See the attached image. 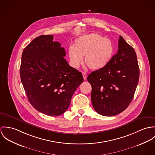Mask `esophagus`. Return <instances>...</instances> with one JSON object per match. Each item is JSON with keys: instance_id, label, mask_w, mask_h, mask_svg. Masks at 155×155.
<instances>
[{"instance_id": "obj_1", "label": "esophagus", "mask_w": 155, "mask_h": 155, "mask_svg": "<svg viewBox=\"0 0 155 155\" xmlns=\"http://www.w3.org/2000/svg\"><path fill=\"white\" fill-rule=\"evenodd\" d=\"M82 74H83V77L84 80H86V79H87V74H86V72H83Z\"/></svg>"}]
</instances>
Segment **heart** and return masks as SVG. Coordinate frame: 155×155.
I'll use <instances>...</instances> for the list:
<instances>
[{
    "label": "heart",
    "mask_w": 155,
    "mask_h": 155,
    "mask_svg": "<svg viewBox=\"0 0 155 155\" xmlns=\"http://www.w3.org/2000/svg\"><path fill=\"white\" fill-rule=\"evenodd\" d=\"M115 52L112 41L97 33L84 35L75 40L74 47L68 51L69 64L77 68L84 62L87 67L93 70L105 67L112 60Z\"/></svg>",
    "instance_id": "1"
}]
</instances>
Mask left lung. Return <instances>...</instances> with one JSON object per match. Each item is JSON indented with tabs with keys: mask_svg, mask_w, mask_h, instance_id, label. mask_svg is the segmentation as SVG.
I'll list each match as a JSON object with an SVG mask.
<instances>
[{
	"mask_svg": "<svg viewBox=\"0 0 155 155\" xmlns=\"http://www.w3.org/2000/svg\"><path fill=\"white\" fill-rule=\"evenodd\" d=\"M118 42V50L111 61L102 69L92 72L87 78L92 87V105L103 116H115L126 109L138 83L140 70L136 52L120 35Z\"/></svg>",
	"mask_w": 155,
	"mask_h": 155,
	"instance_id": "1",
	"label": "left lung"
}]
</instances>
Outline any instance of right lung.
Returning a JSON list of instances; mask_svg holds the SVG:
<instances>
[{
	"instance_id": "right-lung-1",
	"label": "right lung",
	"mask_w": 155,
	"mask_h": 155,
	"mask_svg": "<svg viewBox=\"0 0 155 155\" xmlns=\"http://www.w3.org/2000/svg\"><path fill=\"white\" fill-rule=\"evenodd\" d=\"M53 35H42L24 49L20 67L21 83L29 102L49 116L64 114L72 96L84 81L81 72L70 67L65 51Z\"/></svg>"
}]
</instances>
